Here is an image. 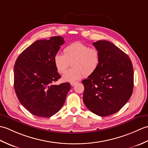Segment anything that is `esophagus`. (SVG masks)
Listing matches in <instances>:
<instances>
[{
    "label": "esophagus",
    "instance_id": "34e87169",
    "mask_svg": "<svg viewBox=\"0 0 148 148\" xmlns=\"http://www.w3.org/2000/svg\"><path fill=\"white\" fill-rule=\"evenodd\" d=\"M77 81H75V82H71V85L73 86H74L75 84H77Z\"/></svg>",
    "mask_w": 148,
    "mask_h": 148
}]
</instances>
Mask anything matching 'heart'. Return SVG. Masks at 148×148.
<instances>
[{
  "mask_svg": "<svg viewBox=\"0 0 148 148\" xmlns=\"http://www.w3.org/2000/svg\"><path fill=\"white\" fill-rule=\"evenodd\" d=\"M64 54L56 53L54 56V64L60 73H64L72 62L70 70L62 76L66 82H74L82 78L84 74L90 76L98 69L100 64V53L99 49L81 42H75L66 46Z\"/></svg>",
  "mask_w": 148,
  "mask_h": 148,
  "instance_id": "obj_1",
  "label": "heart"
}]
</instances>
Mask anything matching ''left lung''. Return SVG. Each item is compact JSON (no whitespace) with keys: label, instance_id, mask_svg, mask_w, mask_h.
I'll list each match as a JSON object with an SVG mask.
<instances>
[{"label":"left lung","instance_id":"obj_1","mask_svg":"<svg viewBox=\"0 0 148 148\" xmlns=\"http://www.w3.org/2000/svg\"><path fill=\"white\" fill-rule=\"evenodd\" d=\"M100 53V64L82 81L83 102L91 112L108 116L119 111L133 92L134 69L126 53L108 40L93 43Z\"/></svg>","mask_w":148,"mask_h":148}]
</instances>
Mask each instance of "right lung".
<instances>
[{
  "label": "right lung",
  "mask_w": 148,
  "mask_h": 148,
  "mask_svg": "<svg viewBox=\"0 0 148 148\" xmlns=\"http://www.w3.org/2000/svg\"><path fill=\"white\" fill-rule=\"evenodd\" d=\"M64 43L61 36L37 40L18 56L14 66V87L21 104L31 114L49 118L61 109L69 83L54 85L61 77L54 56Z\"/></svg>",
  "instance_id": "right-lung-1"
}]
</instances>
